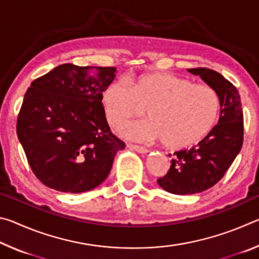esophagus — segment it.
Wrapping results in <instances>:
<instances>
[{"mask_svg": "<svg viewBox=\"0 0 259 259\" xmlns=\"http://www.w3.org/2000/svg\"><path fill=\"white\" fill-rule=\"evenodd\" d=\"M129 148H133V150L137 151L138 153H142V154H145V153L148 152V150L146 147H143V146H139V145H135V144H129L128 145Z\"/></svg>", "mask_w": 259, "mask_h": 259, "instance_id": "obj_1", "label": "esophagus"}]
</instances>
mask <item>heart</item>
I'll return each mask as SVG.
<instances>
[{"label": "heart", "instance_id": "obj_1", "mask_svg": "<svg viewBox=\"0 0 259 259\" xmlns=\"http://www.w3.org/2000/svg\"><path fill=\"white\" fill-rule=\"evenodd\" d=\"M102 99L112 125L142 115L143 107H147L151 119L126 123L120 133L139 142L162 139L170 148H184L202 139L221 107L213 88L164 73L144 74L131 82L117 78L105 88Z\"/></svg>", "mask_w": 259, "mask_h": 259}]
</instances>
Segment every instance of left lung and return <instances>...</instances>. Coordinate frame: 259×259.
I'll use <instances>...</instances> for the list:
<instances>
[{"instance_id":"left-lung-1","label":"left lung","mask_w":259,"mask_h":259,"mask_svg":"<svg viewBox=\"0 0 259 259\" xmlns=\"http://www.w3.org/2000/svg\"><path fill=\"white\" fill-rule=\"evenodd\" d=\"M188 72L200 75L217 91L221 114L218 123L198 145L174 153L168 172L157 179L163 190L179 195L201 193L217 184L243 144V112L238 89L213 69L199 67Z\"/></svg>"}]
</instances>
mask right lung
Returning a JSON list of instances; mask_svg holds the SVG:
<instances>
[{
    "label": "right lung",
    "instance_id": "add662e5",
    "mask_svg": "<svg viewBox=\"0 0 259 259\" xmlns=\"http://www.w3.org/2000/svg\"><path fill=\"white\" fill-rule=\"evenodd\" d=\"M115 67L63 64L30 83L17 136L30 169L46 186L82 193L102 184L124 142L113 135L102 95Z\"/></svg>",
    "mask_w": 259,
    "mask_h": 259
}]
</instances>
